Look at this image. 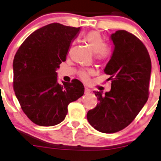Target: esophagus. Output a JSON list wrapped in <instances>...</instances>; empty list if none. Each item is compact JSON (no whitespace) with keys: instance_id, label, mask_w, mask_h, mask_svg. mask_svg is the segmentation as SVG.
I'll use <instances>...</instances> for the list:
<instances>
[{"instance_id":"esophagus-1","label":"esophagus","mask_w":161,"mask_h":161,"mask_svg":"<svg viewBox=\"0 0 161 161\" xmlns=\"http://www.w3.org/2000/svg\"><path fill=\"white\" fill-rule=\"evenodd\" d=\"M91 92V90H90V89L86 88V87H85L84 89V92L85 94H88V93H90Z\"/></svg>"}]
</instances>
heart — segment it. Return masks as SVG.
<instances>
[{
  "mask_svg": "<svg viewBox=\"0 0 161 161\" xmlns=\"http://www.w3.org/2000/svg\"><path fill=\"white\" fill-rule=\"evenodd\" d=\"M84 41L89 45L91 51L96 53V57L98 60H104L110 56V50L105 45L102 36L98 31H91L84 36ZM92 73L90 70H82L79 72V76L83 80H88Z\"/></svg>",
  "mask_w": 161,
  "mask_h": 161,
  "instance_id": "b5f03b06",
  "label": "heart"
}]
</instances>
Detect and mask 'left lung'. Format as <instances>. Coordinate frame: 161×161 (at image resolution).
I'll list each match as a JSON object with an SVG mask.
<instances>
[{"label":"left lung","mask_w":161,"mask_h":161,"mask_svg":"<svg viewBox=\"0 0 161 161\" xmlns=\"http://www.w3.org/2000/svg\"><path fill=\"white\" fill-rule=\"evenodd\" d=\"M114 50L104 69L110 75L111 90L95 91L98 103L87 113V120L95 129L105 134L122 130L134 121L149 94L152 62L143 43L126 31L110 36Z\"/></svg>","instance_id":"obj_1"}]
</instances>
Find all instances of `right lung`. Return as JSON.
<instances>
[{"mask_svg":"<svg viewBox=\"0 0 161 161\" xmlns=\"http://www.w3.org/2000/svg\"><path fill=\"white\" fill-rule=\"evenodd\" d=\"M80 27L49 24L31 33L13 59V88L23 112L36 125L53 126L63 122L69 103L84 95L78 80L57 82L56 70Z\"/></svg>","mask_w":161,"mask_h":161,"instance_id":"add662e5","label":"right lung"}]
</instances>
